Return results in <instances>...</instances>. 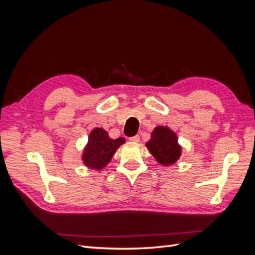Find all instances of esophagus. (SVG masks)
Listing matches in <instances>:
<instances>
[{
    "instance_id": "obj_1",
    "label": "esophagus",
    "mask_w": 255,
    "mask_h": 255,
    "mask_svg": "<svg viewBox=\"0 0 255 255\" xmlns=\"http://www.w3.org/2000/svg\"><path fill=\"white\" fill-rule=\"evenodd\" d=\"M128 140L132 141V142H139L140 137H139V135H135V136H133V137H129Z\"/></svg>"
}]
</instances>
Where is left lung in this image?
I'll return each mask as SVG.
<instances>
[{
  "label": "left lung",
  "instance_id": "obj_1",
  "mask_svg": "<svg viewBox=\"0 0 255 255\" xmlns=\"http://www.w3.org/2000/svg\"><path fill=\"white\" fill-rule=\"evenodd\" d=\"M146 148L160 165L170 166L181 156L182 148L173 130L167 127H156L146 142Z\"/></svg>",
  "mask_w": 255,
  "mask_h": 255
}]
</instances>
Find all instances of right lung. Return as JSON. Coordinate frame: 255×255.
<instances>
[{
    "mask_svg": "<svg viewBox=\"0 0 255 255\" xmlns=\"http://www.w3.org/2000/svg\"><path fill=\"white\" fill-rule=\"evenodd\" d=\"M125 142L126 139L122 137L112 139L106 130L101 128L92 129L83 153L84 164L97 170L103 169L110 163L115 152Z\"/></svg>",
    "mask_w": 255,
    "mask_h": 255,
    "instance_id": "1",
    "label": "right lung"
}]
</instances>
